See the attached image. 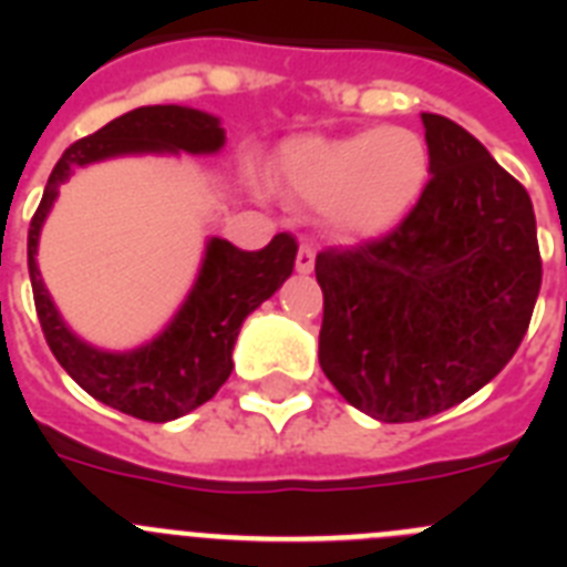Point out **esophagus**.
<instances>
[{
	"label": "esophagus",
	"instance_id": "esophagus-1",
	"mask_svg": "<svg viewBox=\"0 0 567 567\" xmlns=\"http://www.w3.org/2000/svg\"><path fill=\"white\" fill-rule=\"evenodd\" d=\"M295 269H298V275H309L315 269V249L309 247V244H303V247L298 249V258H295Z\"/></svg>",
	"mask_w": 567,
	"mask_h": 567
}]
</instances>
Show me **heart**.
Here are the masks:
<instances>
[{"instance_id":"obj_1","label":"heart","mask_w":567,"mask_h":567,"mask_svg":"<svg viewBox=\"0 0 567 567\" xmlns=\"http://www.w3.org/2000/svg\"><path fill=\"white\" fill-rule=\"evenodd\" d=\"M272 169L318 207L329 235L349 244L398 233L423 204L434 173L429 142L412 127L323 138L298 135L278 147Z\"/></svg>"}]
</instances>
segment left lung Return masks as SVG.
Segmentation results:
<instances>
[{
	"mask_svg": "<svg viewBox=\"0 0 567 567\" xmlns=\"http://www.w3.org/2000/svg\"><path fill=\"white\" fill-rule=\"evenodd\" d=\"M420 118L434 173L417 213L383 240L315 260L320 369L383 423L432 417L497 378L543 284L523 184L452 118Z\"/></svg>",
	"mask_w": 567,
	"mask_h": 567,
	"instance_id": "obj_1",
	"label": "left lung"
}]
</instances>
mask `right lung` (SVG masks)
Instances as JSON below:
<instances>
[{"instance_id": "obj_1", "label": "right lung", "mask_w": 567, "mask_h": 567, "mask_svg": "<svg viewBox=\"0 0 567 567\" xmlns=\"http://www.w3.org/2000/svg\"><path fill=\"white\" fill-rule=\"evenodd\" d=\"M224 144L227 133L218 115L184 104L135 107L64 150L30 221L28 269L50 352L90 398L130 417L178 420L227 383L240 323L292 275L298 244L280 233L258 252H244L224 238H207L198 275L167 327L147 343L115 352L73 332L50 298L37 260L42 227L76 169L124 155H215Z\"/></svg>"}]
</instances>
